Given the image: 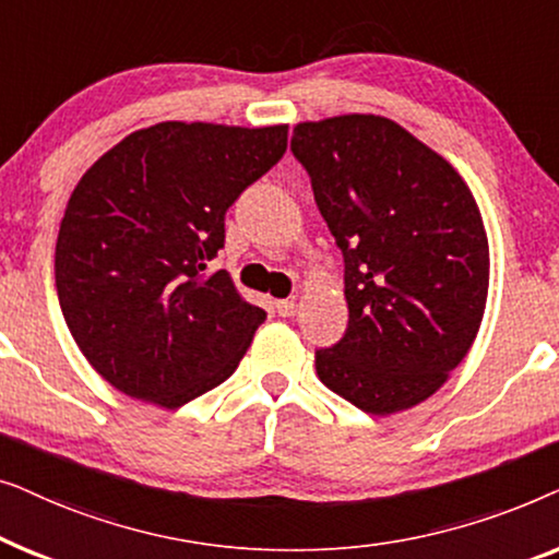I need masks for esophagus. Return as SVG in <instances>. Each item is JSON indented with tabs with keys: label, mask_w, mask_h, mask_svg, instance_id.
I'll list each match as a JSON object with an SVG mask.
<instances>
[{
	"label": "esophagus",
	"mask_w": 559,
	"mask_h": 559,
	"mask_svg": "<svg viewBox=\"0 0 559 559\" xmlns=\"http://www.w3.org/2000/svg\"><path fill=\"white\" fill-rule=\"evenodd\" d=\"M274 310H277L280 318H293L297 312V302L295 300H277L274 302Z\"/></svg>",
	"instance_id": "1"
}]
</instances>
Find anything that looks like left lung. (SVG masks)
<instances>
[{
  "label": "left lung",
  "instance_id": "8db88e82",
  "mask_svg": "<svg viewBox=\"0 0 559 559\" xmlns=\"http://www.w3.org/2000/svg\"><path fill=\"white\" fill-rule=\"evenodd\" d=\"M293 152L346 262L348 331L323 384L369 415L417 407L468 356L488 300V236L468 182L377 114L300 121Z\"/></svg>",
  "mask_w": 559,
  "mask_h": 559
}]
</instances>
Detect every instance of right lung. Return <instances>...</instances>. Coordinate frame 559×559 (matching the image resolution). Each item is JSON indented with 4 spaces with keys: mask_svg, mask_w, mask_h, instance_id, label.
I'll return each instance as SVG.
<instances>
[{
    "mask_svg": "<svg viewBox=\"0 0 559 559\" xmlns=\"http://www.w3.org/2000/svg\"><path fill=\"white\" fill-rule=\"evenodd\" d=\"M285 150L287 124L159 121L83 173L58 231V300L121 394L178 409L236 371L266 312L209 262L228 205Z\"/></svg>",
    "mask_w": 559,
    "mask_h": 559,
    "instance_id": "add662e5",
    "label": "right lung"
}]
</instances>
